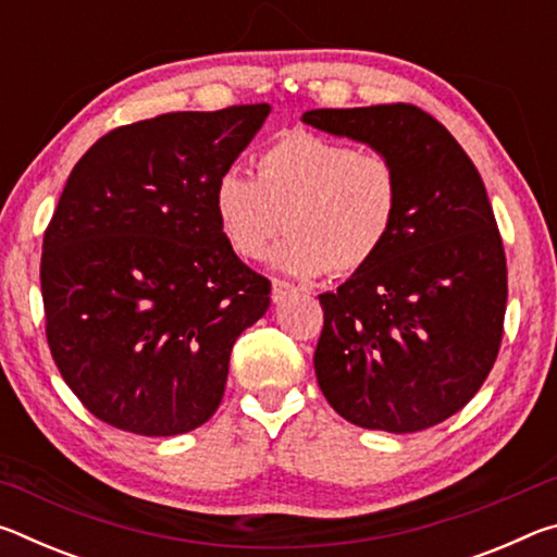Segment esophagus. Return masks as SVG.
Here are the masks:
<instances>
[{
    "instance_id": "obj_1",
    "label": "esophagus",
    "mask_w": 557,
    "mask_h": 557,
    "mask_svg": "<svg viewBox=\"0 0 557 557\" xmlns=\"http://www.w3.org/2000/svg\"><path fill=\"white\" fill-rule=\"evenodd\" d=\"M295 287L292 285H287V282H282V280H275L272 282V292H270V297H272V301H275V305H280V301H285L289 295H295Z\"/></svg>"
}]
</instances>
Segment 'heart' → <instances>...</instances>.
<instances>
[{"label":"heart","instance_id":"obj_1","mask_svg":"<svg viewBox=\"0 0 557 557\" xmlns=\"http://www.w3.org/2000/svg\"><path fill=\"white\" fill-rule=\"evenodd\" d=\"M221 238L238 258L270 252V265L289 277L354 275L388 243L400 209V178L388 157L314 132H287L258 157V178L238 166L213 184Z\"/></svg>","mask_w":557,"mask_h":557}]
</instances>
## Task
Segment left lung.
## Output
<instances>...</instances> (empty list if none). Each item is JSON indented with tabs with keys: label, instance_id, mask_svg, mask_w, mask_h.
<instances>
[{
	"label": "left lung",
	"instance_id": "obj_1",
	"mask_svg": "<svg viewBox=\"0 0 557 557\" xmlns=\"http://www.w3.org/2000/svg\"><path fill=\"white\" fill-rule=\"evenodd\" d=\"M301 122L388 157L400 178L388 243L319 295V388L358 428L428 430L474 398L502 346L506 258L482 176L435 117L403 102Z\"/></svg>",
	"mask_w": 557,
	"mask_h": 557
}]
</instances>
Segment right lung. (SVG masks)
Returning <instances> with one entry per match:
<instances>
[{"instance_id": "obj_1", "label": "right lung", "mask_w": 557, "mask_h": 557, "mask_svg": "<svg viewBox=\"0 0 557 557\" xmlns=\"http://www.w3.org/2000/svg\"><path fill=\"white\" fill-rule=\"evenodd\" d=\"M270 110L169 112L108 132L73 166L44 235L46 336L108 425L172 437L219 410L270 282L225 245L211 196Z\"/></svg>"}]
</instances>
